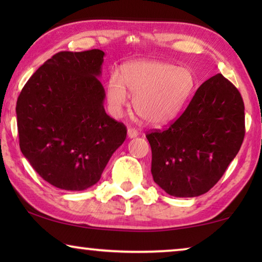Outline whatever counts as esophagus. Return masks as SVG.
Segmentation results:
<instances>
[{
  "mask_svg": "<svg viewBox=\"0 0 262 262\" xmlns=\"http://www.w3.org/2000/svg\"><path fill=\"white\" fill-rule=\"evenodd\" d=\"M127 136L128 139H135L136 136H139V132L134 129V128H129V129L127 130Z\"/></svg>",
  "mask_w": 262,
  "mask_h": 262,
  "instance_id": "34e87169",
  "label": "esophagus"
}]
</instances>
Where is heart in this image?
Masks as SVG:
<instances>
[{"instance_id":"b5f03b06","label":"heart","mask_w":262,"mask_h":262,"mask_svg":"<svg viewBox=\"0 0 262 262\" xmlns=\"http://www.w3.org/2000/svg\"><path fill=\"white\" fill-rule=\"evenodd\" d=\"M190 70L162 61H139L127 64L122 77L112 74L106 86V101L114 117H120L134 97V110L145 121L162 126L178 117L194 89ZM127 90L126 91L125 89Z\"/></svg>"}]
</instances>
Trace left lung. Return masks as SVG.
Instances as JSON below:
<instances>
[{
  "label": "left lung",
  "mask_w": 262,
  "mask_h": 262,
  "mask_svg": "<svg viewBox=\"0 0 262 262\" xmlns=\"http://www.w3.org/2000/svg\"><path fill=\"white\" fill-rule=\"evenodd\" d=\"M244 110L239 91L222 74L202 83L179 119L147 135L155 183L177 198L214 187L242 147Z\"/></svg>",
  "instance_id": "8db88e82"
}]
</instances>
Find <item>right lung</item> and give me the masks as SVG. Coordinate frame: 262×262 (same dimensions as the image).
<instances>
[{
  "label": "right lung",
  "mask_w": 262,
  "mask_h": 262,
  "mask_svg": "<svg viewBox=\"0 0 262 262\" xmlns=\"http://www.w3.org/2000/svg\"><path fill=\"white\" fill-rule=\"evenodd\" d=\"M100 50L60 52L35 72L17 99L21 154L47 183L64 190L97 184L126 140L104 108Z\"/></svg>",
  "instance_id": "add662e5"
}]
</instances>
